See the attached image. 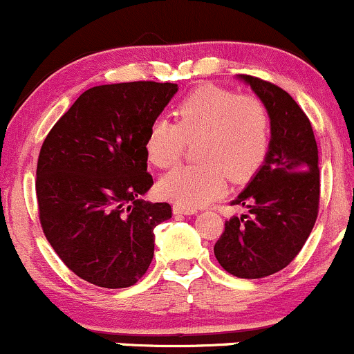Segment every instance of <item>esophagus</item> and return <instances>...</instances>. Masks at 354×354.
I'll return each instance as SVG.
<instances>
[{
	"label": "esophagus",
	"instance_id": "esophagus-1",
	"mask_svg": "<svg viewBox=\"0 0 354 354\" xmlns=\"http://www.w3.org/2000/svg\"><path fill=\"white\" fill-rule=\"evenodd\" d=\"M173 213L174 214H196L198 211H196V208H186V206L174 205L173 206Z\"/></svg>",
	"mask_w": 354,
	"mask_h": 354
}]
</instances>
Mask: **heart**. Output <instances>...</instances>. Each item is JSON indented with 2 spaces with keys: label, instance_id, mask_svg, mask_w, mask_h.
Instances as JSON below:
<instances>
[{
  "label": "heart",
  "instance_id": "1",
  "mask_svg": "<svg viewBox=\"0 0 354 354\" xmlns=\"http://www.w3.org/2000/svg\"><path fill=\"white\" fill-rule=\"evenodd\" d=\"M176 123L156 118L149 124L145 151L156 168L180 163L188 141H198L201 165L181 166L165 174L158 193L186 208H200L226 189V180L250 178L265 160L270 116L254 95L221 86L196 88L176 108Z\"/></svg>",
  "mask_w": 354,
  "mask_h": 354
}]
</instances>
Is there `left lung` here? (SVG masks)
I'll return each instance as SVG.
<instances>
[{
    "mask_svg": "<svg viewBox=\"0 0 354 354\" xmlns=\"http://www.w3.org/2000/svg\"><path fill=\"white\" fill-rule=\"evenodd\" d=\"M266 106L271 140L265 161L233 205V216L214 245V256L238 278H265L286 268L310 236L319 205L318 145L308 116L284 89L238 75Z\"/></svg>",
    "mask_w": 354,
    "mask_h": 354,
    "instance_id": "obj_1",
    "label": "left lung"
}]
</instances>
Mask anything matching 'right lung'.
Returning <instances> with one entry per match:
<instances>
[{"mask_svg":"<svg viewBox=\"0 0 354 354\" xmlns=\"http://www.w3.org/2000/svg\"><path fill=\"white\" fill-rule=\"evenodd\" d=\"M178 84L133 81L86 89L59 118L36 168L39 221L56 254L101 288H128L146 273L168 203L153 186L145 140Z\"/></svg>","mask_w":354,"mask_h":354,"instance_id":"right-lung-1","label":"right lung"}]
</instances>
